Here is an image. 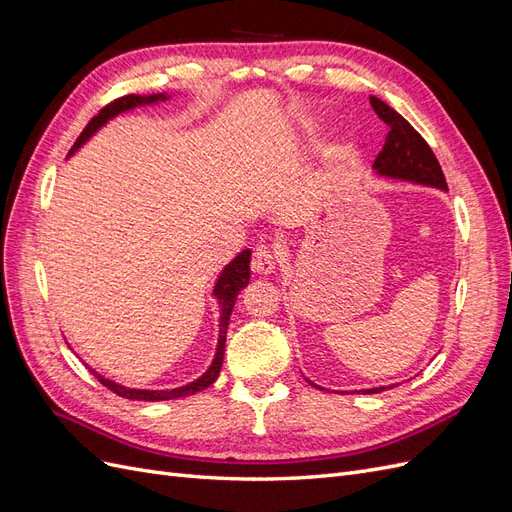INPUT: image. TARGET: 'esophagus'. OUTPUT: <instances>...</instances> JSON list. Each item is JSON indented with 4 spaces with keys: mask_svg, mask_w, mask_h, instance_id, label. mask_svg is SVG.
Here are the masks:
<instances>
[{
    "mask_svg": "<svg viewBox=\"0 0 512 512\" xmlns=\"http://www.w3.org/2000/svg\"><path fill=\"white\" fill-rule=\"evenodd\" d=\"M277 265V252L271 245H258L252 254V271L258 275H269Z\"/></svg>",
    "mask_w": 512,
    "mask_h": 512,
    "instance_id": "1",
    "label": "esophagus"
}]
</instances>
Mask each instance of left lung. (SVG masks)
Instances as JSON below:
<instances>
[{
  "label": "left lung",
  "mask_w": 512,
  "mask_h": 512,
  "mask_svg": "<svg viewBox=\"0 0 512 512\" xmlns=\"http://www.w3.org/2000/svg\"><path fill=\"white\" fill-rule=\"evenodd\" d=\"M369 102L374 106L376 115L389 126V136H386L384 147L374 160L376 173L448 190L442 166L438 158L433 156L425 138L386 102L374 96L369 98ZM382 389H367L365 393H380Z\"/></svg>",
  "instance_id": "obj_1"
}]
</instances>
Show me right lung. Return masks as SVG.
I'll return each instance as SVG.
<instances>
[{
  "label": "right lung",
  "instance_id": "1",
  "mask_svg": "<svg viewBox=\"0 0 512 512\" xmlns=\"http://www.w3.org/2000/svg\"><path fill=\"white\" fill-rule=\"evenodd\" d=\"M160 98H164V96H149V98H141V96H134V94H130V96H121V98H117V100H113V102H108L104 108H100V113L91 119L87 126H85V130L81 132V136L76 138V143H74V147L70 149V153L76 149V147H81V143H85L87 138L94 134L100 126H104V123L111 119V117H115V115H119V113H123V111H128V108H132V106H136V104H153V102H158ZM247 282H250V250H245V252H241L235 260L230 262V265L222 271V275H220V280H218V284H215V297H218V301H220V305H222V322H220V342H218V352H215V359H213V365L205 371V376H200L198 380H194L192 384H188V386H181V389H173V391H141V389H126V386H121V384H115V382H111V380H106V378H102V376H98L96 371V378L106 386L108 391H113V393H117L119 397H126V399H141V401H164V399H177V397H185V395H194V393H198V391H203V389H207V386H211L215 380H218V376H220V369H222V361H224V346H226V329H228V320H230V314H232V307H235V299H237V294H239V290H243L245 286H247Z\"/></svg>",
  "mask_w": 512,
  "mask_h": 512
}]
</instances>
